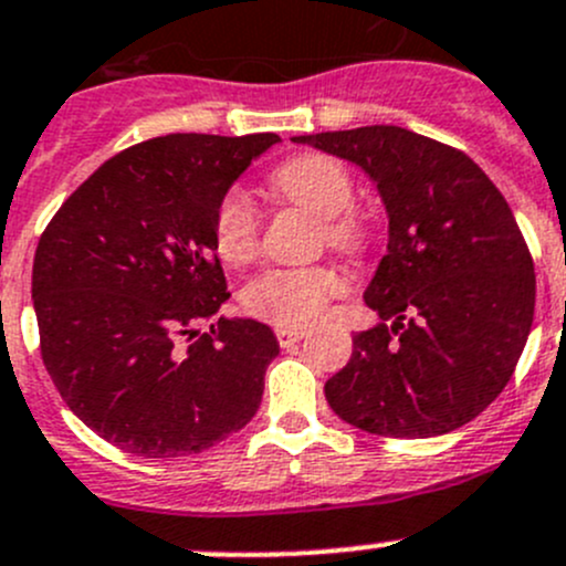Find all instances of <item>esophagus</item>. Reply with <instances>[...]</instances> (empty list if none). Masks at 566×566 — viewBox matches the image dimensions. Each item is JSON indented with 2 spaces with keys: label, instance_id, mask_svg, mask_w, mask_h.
Here are the masks:
<instances>
[{
  "label": "esophagus",
  "instance_id": "obj_1",
  "mask_svg": "<svg viewBox=\"0 0 566 566\" xmlns=\"http://www.w3.org/2000/svg\"><path fill=\"white\" fill-rule=\"evenodd\" d=\"M306 336V331L304 328H276V339H279V345L282 347H290V345H295V342H301Z\"/></svg>",
  "mask_w": 566,
  "mask_h": 566
}]
</instances>
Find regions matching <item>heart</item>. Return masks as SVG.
I'll use <instances>...</instances> for the list:
<instances>
[{
	"mask_svg": "<svg viewBox=\"0 0 566 566\" xmlns=\"http://www.w3.org/2000/svg\"><path fill=\"white\" fill-rule=\"evenodd\" d=\"M271 188L287 202L301 205L323 219L331 247L358 249L364 243L361 219L353 213V175L331 156H298L271 175ZM213 243L221 262L249 265L260 249V213L243 191L232 188L221 197L213 216ZM345 290V276L331 265L271 268L243 287L241 304L251 317L298 328L310 325Z\"/></svg>",
	"mask_w": 566,
	"mask_h": 566,
	"instance_id": "obj_1",
	"label": "heart"
}]
</instances>
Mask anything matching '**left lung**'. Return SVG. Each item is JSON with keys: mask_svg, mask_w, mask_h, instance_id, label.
Wrapping results in <instances>:
<instances>
[{"mask_svg": "<svg viewBox=\"0 0 566 566\" xmlns=\"http://www.w3.org/2000/svg\"><path fill=\"white\" fill-rule=\"evenodd\" d=\"M378 186L389 247L364 293L380 323L325 384L358 430L432 438L476 419L510 384L531 319L534 262L510 205L454 147L397 125L293 136Z\"/></svg>", "mask_w": 566, "mask_h": 566, "instance_id": "left-lung-1", "label": "left lung"}]
</instances>
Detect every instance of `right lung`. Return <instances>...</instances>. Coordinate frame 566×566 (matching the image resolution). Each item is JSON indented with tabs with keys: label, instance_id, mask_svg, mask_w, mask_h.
Returning a JSON list of instances; mask_svg holds the SVG:
<instances>
[{
	"label": "right lung",
	"instance_id": "add662e5",
	"mask_svg": "<svg viewBox=\"0 0 566 566\" xmlns=\"http://www.w3.org/2000/svg\"><path fill=\"white\" fill-rule=\"evenodd\" d=\"M276 134H169L108 158L40 235V356L67 408L136 458H182L247 427L279 342L219 317L221 197ZM211 323L202 335L198 325ZM189 345L181 347V339Z\"/></svg>",
	"mask_w": 566,
	"mask_h": 566
}]
</instances>
